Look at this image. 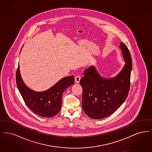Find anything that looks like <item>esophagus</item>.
<instances>
[{"label":"esophagus","mask_w":152,"mask_h":152,"mask_svg":"<svg viewBox=\"0 0 152 152\" xmlns=\"http://www.w3.org/2000/svg\"><path fill=\"white\" fill-rule=\"evenodd\" d=\"M80 78H81L80 75H77L75 76V82L76 83H79V81H80Z\"/></svg>","instance_id":"1"}]
</instances>
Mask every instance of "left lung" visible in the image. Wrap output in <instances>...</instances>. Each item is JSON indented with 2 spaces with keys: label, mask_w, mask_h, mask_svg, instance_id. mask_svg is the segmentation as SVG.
I'll return each mask as SVG.
<instances>
[{
  "label": "left lung",
  "mask_w": 152,
  "mask_h": 152,
  "mask_svg": "<svg viewBox=\"0 0 152 152\" xmlns=\"http://www.w3.org/2000/svg\"><path fill=\"white\" fill-rule=\"evenodd\" d=\"M120 48L126 61L125 66L115 77L105 79L91 66L80 80L82 87V108L90 118H105L115 112L125 101L130 89L132 62L131 54L121 42Z\"/></svg>",
  "instance_id": "8db88e82"
}]
</instances>
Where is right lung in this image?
I'll return each instance as SVG.
<instances>
[{
  "mask_svg": "<svg viewBox=\"0 0 152 152\" xmlns=\"http://www.w3.org/2000/svg\"><path fill=\"white\" fill-rule=\"evenodd\" d=\"M16 82L20 94L28 108L39 116L51 118L60 111L62 94L67 87L74 83V77L71 75L64 78L46 91L37 92L28 88L23 81L19 64L16 73Z\"/></svg>",
  "mask_w": 152,
  "mask_h": 152,
  "instance_id": "add662e5",
  "label": "right lung"
}]
</instances>
